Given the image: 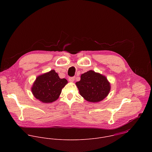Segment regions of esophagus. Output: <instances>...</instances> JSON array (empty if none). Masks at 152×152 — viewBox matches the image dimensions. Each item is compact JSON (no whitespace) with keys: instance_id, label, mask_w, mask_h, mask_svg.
<instances>
[{"instance_id":"1","label":"esophagus","mask_w":152,"mask_h":152,"mask_svg":"<svg viewBox=\"0 0 152 152\" xmlns=\"http://www.w3.org/2000/svg\"><path fill=\"white\" fill-rule=\"evenodd\" d=\"M74 80H75V77H71L68 78V80L70 82H73L74 81Z\"/></svg>"}]
</instances>
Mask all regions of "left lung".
Listing matches in <instances>:
<instances>
[{
    "label": "left lung",
    "instance_id": "8db88e82",
    "mask_svg": "<svg viewBox=\"0 0 152 152\" xmlns=\"http://www.w3.org/2000/svg\"><path fill=\"white\" fill-rule=\"evenodd\" d=\"M76 85L81 95L91 102L103 100L108 95L110 89L107 78L92 70L83 74Z\"/></svg>",
    "mask_w": 152,
    "mask_h": 152
}]
</instances>
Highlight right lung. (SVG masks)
Segmentation results:
<instances>
[{"mask_svg":"<svg viewBox=\"0 0 152 152\" xmlns=\"http://www.w3.org/2000/svg\"><path fill=\"white\" fill-rule=\"evenodd\" d=\"M67 83L66 79L60 78L54 70H51L36 78L31 91L37 99L44 103H51L58 98Z\"/></svg>","mask_w":152,"mask_h":152,"instance_id":"1","label":"right lung"}]
</instances>
